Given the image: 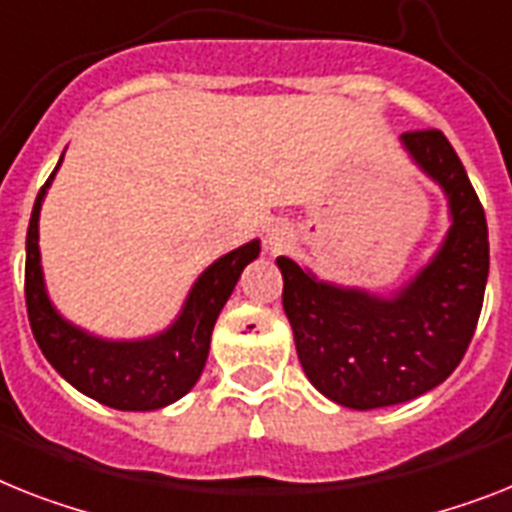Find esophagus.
<instances>
[{
	"label": "esophagus",
	"instance_id": "obj_1",
	"mask_svg": "<svg viewBox=\"0 0 512 512\" xmlns=\"http://www.w3.org/2000/svg\"><path fill=\"white\" fill-rule=\"evenodd\" d=\"M290 240V232H287L285 225H269L266 227V246L269 251H282Z\"/></svg>",
	"mask_w": 512,
	"mask_h": 512
}]
</instances>
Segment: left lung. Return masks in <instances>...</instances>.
<instances>
[{
	"mask_svg": "<svg viewBox=\"0 0 512 512\" xmlns=\"http://www.w3.org/2000/svg\"><path fill=\"white\" fill-rule=\"evenodd\" d=\"M400 146L442 188L450 227L432 259L390 295L319 280L280 256L282 308L308 382L332 403L371 411L434 390L466 356L489 277L487 217L455 149L439 130Z\"/></svg>",
	"mask_w": 512,
	"mask_h": 512,
	"instance_id": "obj_1",
	"label": "left lung"
}]
</instances>
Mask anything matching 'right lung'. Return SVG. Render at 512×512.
Instances as JSON below:
<instances>
[{
    "mask_svg": "<svg viewBox=\"0 0 512 512\" xmlns=\"http://www.w3.org/2000/svg\"><path fill=\"white\" fill-rule=\"evenodd\" d=\"M59 164L62 159L44 188L38 190L25 238V306L38 348L59 371V377L96 403L117 411H156L175 403L193 390L201 377L219 311L238 285L240 272L259 259L261 243L251 240L206 266L190 287L177 319L162 332L138 340L91 335L67 322L54 308L41 269L38 217Z\"/></svg>",
    "mask_w": 512,
    "mask_h": 512,
    "instance_id": "add662e5",
    "label": "right lung"
}]
</instances>
